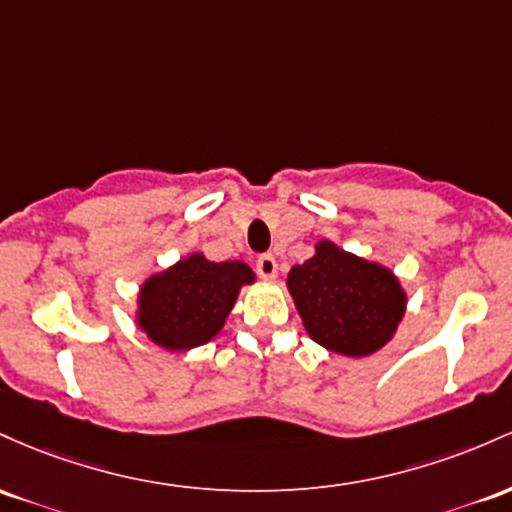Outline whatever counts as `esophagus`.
Instances as JSON below:
<instances>
[{"label":"esophagus","mask_w":512,"mask_h":512,"mask_svg":"<svg viewBox=\"0 0 512 512\" xmlns=\"http://www.w3.org/2000/svg\"><path fill=\"white\" fill-rule=\"evenodd\" d=\"M256 271H258V275H261L263 280H275V278H278V261H275L271 254L258 256Z\"/></svg>","instance_id":"esophagus-1"}]
</instances>
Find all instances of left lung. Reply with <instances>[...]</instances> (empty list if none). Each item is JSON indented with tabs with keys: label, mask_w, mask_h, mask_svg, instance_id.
Segmentation results:
<instances>
[{
	"label": "left lung",
	"mask_w": 512,
	"mask_h": 512,
	"mask_svg": "<svg viewBox=\"0 0 512 512\" xmlns=\"http://www.w3.org/2000/svg\"><path fill=\"white\" fill-rule=\"evenodd\" d=\"M287 290L314 343L346 358L387 346L406 314L404 285L392 268L321 239L314 256L292 266Z\"/></svg>",
	"instance_id": "obj_1"
}]
</instances>
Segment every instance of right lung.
Returning <instances> with one entry per match:
<instances>
[{
    "instance_id": "1",
    "label": "right lung",
    "mask_w": 512,
    "mask_h": 512,
    "mask_svg": "<svg viewBox=\"0 0 512 512\" xmlns=\"http://www.w3.org/2000/svg\"><path fill=\"white\" fill-rule=\"evenodd\" d=\"M254 283L249 263H215L193 251L145 278L137 290L135 324L169 353L205 346L225 329L241 287Z\"/></svg>"
}]
</instances>
